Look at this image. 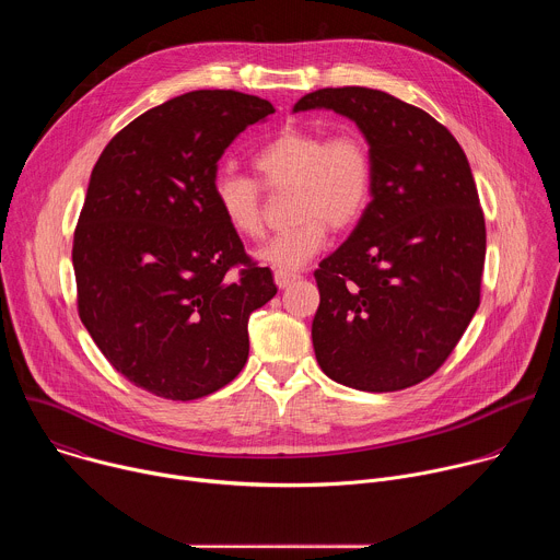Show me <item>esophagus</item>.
<instances>
[{
  "instance_id": "esophagus-1",
  "label": "esophagus",
  "mask_w": 560,
  "mask_h": 560,
  "mask_svg": "<svg viewBox=\"0 0 560 560\" xmlns=\"http://www.w3.org/2000/svg\"><path fill=\"white\" fill-rule=\"evenodd\" d=\"M299 279V275L296 272H283V270H277L275 272V283H277V288H288V285H292L294 281Z\"/></svg>"
}]
</instances>
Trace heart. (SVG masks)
I'll list each match as a JSON object with an SVG mask.
<instances>
[{
  "label": "heart",
  "mask_w": 560,
  "mask_h": 560,
  "mask_svg": "<svg viewBox=\"0 0 560 560\" xmlns=\"http://www.w3.org/2000/svg\"><path fill=\"white\" fill-rule=\"evenodd\" d=\"M253 166L272 192L292 190L290 230L275 234L255 257L277 270L303 268L328 244V225L346 230L359 221L372 195V156L357 135L328 137L312 128H285L261 145ZM214 203L225 223L246 238L264 234L261 186L236 173L212 182Z\"/></svg>",
  "instance_id": "obj_1"
}]
</instances>
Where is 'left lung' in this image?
I'll list each match as a JSON object with an SVG mask.
<instances>
[{"label":"left lung","instance_id":"1","mask_svg":"<svg viewBox=\"0 0 560 560\" xmlns=\"http://www.w3.org/2000/svg\"><path fill=\"white\" fill-rule=\"evenodd\" d=\"M312 108L352 119L374 168L357 228L314 270L316 361L354 389L412 387L445 363L481 303L486 219L467 156L432 115L383 91L322 89L294 104Z\"/></svg>","mask_w":560,"mask_h":560}]
</instances>
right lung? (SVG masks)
Instances as JSON below:
<instances>
[{
	"label": "right lung",
	"mask_w": 560,
	"mask_h": 560,
	"mask_svg": "<svg viewBox=\"0 0 560 560\" xmlns=\"http://www.w3.org/2000/svg\"><path fill=\"white\" fill-rule=\"evenodd\" d=\"M268 100L192 91L119 130L93 168L72 242L77 310L108 363L137 387L192 401L248 361V318L275 294L221 217L212 182Z\"/></svg>",
	"instance_id": "add662e5"
}]
</instances>
